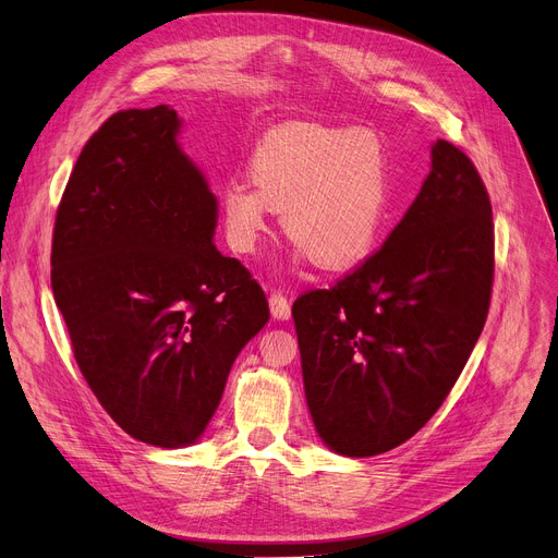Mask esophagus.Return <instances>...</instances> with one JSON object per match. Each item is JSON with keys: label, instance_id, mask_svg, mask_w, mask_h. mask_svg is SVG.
I'll return each mask as SVG.
<instances>
[{"label": "esophagus", "instance_id": "esophagus-1", "mask_svg": "<svg viewBox=\"0 0 558 558\" xmlns=\"http://www.w3.org/2000/svg\"><path fill=\"white\" fill-rule=\"evenodd\" d=\"M270 311L277 320H288L291 318V302L283 293H272L270 295Z\"/></svg>", "mask_w": 558, "mask_h": 558}]
</instances>
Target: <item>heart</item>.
Listing matches in <instances>:
<instances>
[{"label":"heart","mask_w":558,"mask_h":558,"mask_svg":"<svg viewBox=\"0 0 558 558\" xmlns=\"http://www.w3.org/2000/svg\"><path fill=\"white\" fill-rule=\"evenodd\" d=\"M252 183L221 194L229 247L247 256L270 231L275 210L283 233L320 270L362 265L385 231L391 202V158L368 130L291 123L272 130L250 160Z\"/></svg>","instance_id":"b5f03b06"}]
</instances>
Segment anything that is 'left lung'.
<instances>
[{
	"label": "left lung",
	"instance_id": "1",
	"mask_svg": "<svg viewBox=\"0 0 558 558\" xmlns=\"http://www.w3.org/2000/svg\"><path fill=\"white\" fill-rule=\"evenodd\" d=\"M433 169L385 244L293 304L306 405L331 451L368 458L416 435L481 337L495 225L474 162L437 140Z\"/></svg>",
	"mask_w": 558,
	"mask_h": 558
}]
</instances>
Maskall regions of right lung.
<instances>
[{
  "mask_svg": "<svg viewBox=\"0 0 558 558\" xmlns=\"http://www.w3.org/2000/svg\"><path fill=\"white\" fill-rule=\"evenodd\" d=\"M158 105L111 114L80 153L52 233V293L98 403L144 444L187 447L270 318L215 244L217 198Z\"/></svg>",
  "mask_w": 558,
  "mask_h": 558,
  "instance_id": "right-lung-1",
  "label": "right lung"
}]
</instances>
